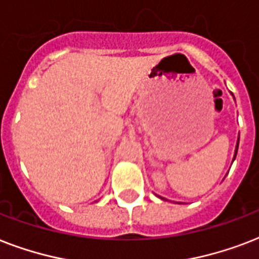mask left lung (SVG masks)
I'll use <instances>...</instances> for the list:
<instances>
[{
	"instance_id": "8db88e82",
	"label": "left lung",
	"mask_w": 259,
	"mask_h": 259,
	"mask_svg": "<svg viewBox=\"0 0 259 259\" xmlns=\"http://www.w3.org/2000/svg\"><path fill=\"white\" fill-rule=\"evenodd\" d=\"M238 146H239V139H238V143H236V148H235V157H236V152H238ZM235 157H234V159H235Z\"/></svg>"
}]
</instances>
